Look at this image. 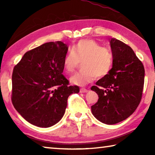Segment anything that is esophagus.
<instances>
[{
  "instance_id": "esophagus-1",
  "label": "esophagus",
  "mask_w": 155,
  "mask_h": 155,
  "mask_svg": "<svg viewBox=\"0 0 155 155\" xmlns=\"http://www.w3.org/2000/svg\"><path fill=\"white\" fill-rule=\"evenodd\" d=\"M89 90L85 88H81L80 89V93H86Z\"/></svg>"
}]
</instances>
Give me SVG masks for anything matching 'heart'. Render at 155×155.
Segmentation results:
<instances>
[{
  "label": "heart",
  "mask_w": 155,
  "mask_h": 155,
  "mask_svg": "<svg viewBox=\"0 0 155 155\" xmlns=\"http://www.w3.org/2000/svg\"><path fill=\"white\" fill-rule=\"evenodd\" d=\"M83 61V70L70 78V83L83 87L96 77L103 78L109 74L114 64V55L109 48H104L92 40H81L72 46L65 56L63 65L65 72L71 73Z\"/></svg>",
  "instance_id": "1"
}]
</instances>
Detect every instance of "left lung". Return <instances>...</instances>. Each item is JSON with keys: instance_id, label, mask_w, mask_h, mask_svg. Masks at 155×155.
Returning <instances> with one entry per match:
<instances>
[{"instance_id": "obj_1", "label": "left lung", "mask_w": 155, "mask_h": 155, "mask_svg": "<svg viewBox=\"0 0 155 155\" xmlns=\"http://www.w3.org/2000/svg\"><path fill=\"white\" fill-rule=\"evenodd\" d=\"M114 64L108 74L97 81L91 90L98 95L91 113L100 122L115 124L132 115L140 104L144 83L142 63L129 46L110 40Z\"/></svg>"}]
</instances>
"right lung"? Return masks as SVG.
I'll return each mask as SVG.
<instances>
[{
	"mask_svg": "<svg viewBox=\"0 0 155 155\" xmlns=\"http://www.w3.org/2000/svg\"><path fill=\"white\" fill-rule=\"evenodd\" d=\"M68 50L61 41H51L26 52L12 74L13 105L31 124L48 128L64 116L70 94L78 86H68L62 74Z\"/></svg>",
	"mask_w": 155,
	"mask_h": 155,
	"instance_id": "right-lung-1",
	"label": "right lung"
}]
</instances>
